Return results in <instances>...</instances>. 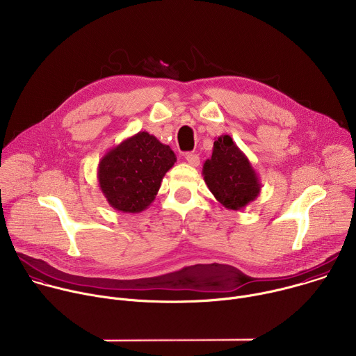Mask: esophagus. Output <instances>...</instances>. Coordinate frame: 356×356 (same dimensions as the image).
<instances>
[{"mask_svg": "<svg viewBox=\"0 0 356 356\" xmlns=\"http://www.w3.org/2000/svg\"><path fill=\"white\" fill-rule=\"evenodd\" d=\"M186 161H187V163L190 165V166H198L200 165V158H198V155H195V154H187L186 155Z\"/></svg>", "mask_w": 356, "mask_h": 356, "instance_id": "1", "label": "esophagus"}]
</instances>
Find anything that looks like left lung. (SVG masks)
<instances>
[{
  "label": "left lung",
  "mask_w": 356,
  "mask_h": 356,
  "mask_svg": "<svg viewBox=\"0 0 356 356\" xmlns=\"http://www.w3.org/2000/svg\"><path fill=\"white\" fill-rule=\"evenodd\" d=\"M202 176L214 197L234 211L245 209L262 187L258 173L229 135L214 140L213 155L202 165Z\"/></svg>",
  "instance_id": "obj_1"
}]
</instances>
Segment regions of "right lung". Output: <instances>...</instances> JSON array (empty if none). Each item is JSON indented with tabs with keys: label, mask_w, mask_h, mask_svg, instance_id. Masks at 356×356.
Returning a JSON list of instances; mask_svg holds the SVG:
<instances>
[{
	"label": "right lung",
	"mask_w": 356,
	"mask_h": 356,
	"mask_svg": "<svg viewBox=\"0 0 356 356\" xmlns=\"http://www.w3.org/2000/svg\"><path fill=\"white\" fill-rule=\"evenodd\" d=\"M175 162L169 145L140 131L101 158L97 169L99 190L117 211L140 213L154 202Z\"/></svg>",
	"instance_id": "add662e5"
}]
</instances>
